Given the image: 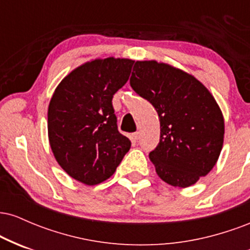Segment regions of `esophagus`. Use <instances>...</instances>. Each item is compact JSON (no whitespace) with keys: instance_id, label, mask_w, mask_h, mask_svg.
Here are the masks:
<instances>
[{"instance_id":"1","label":"esophagus","mask_w":250,"mask_h":250,"mask_svg":"<svg viewBox=\"0 0 250 250\" xmlns=\"http://www.w3.org/2000/svg\"><path fill=\"white\" fill-rule=\"evenodd\" d=\"M140 131H136V133H134V134H131V137H133V140L134 141H137V140L140 139Z\"/></svg>"}]
</instances>
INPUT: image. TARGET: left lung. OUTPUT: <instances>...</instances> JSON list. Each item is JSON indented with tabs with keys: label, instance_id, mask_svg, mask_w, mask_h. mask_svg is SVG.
I'll use <instances>...</instances> for the list:
<instances>
[{
	"label": "left lung",
	"instance_id": "1",
	"mask_svg": "<svg viewBox=\"0 0 250 250\" xmlns=\"http://www.w3.org/2000/svg\"><path fill=\"white\" fill-rule=\"evenodd\" d=\"M130 85L159 114L160 142L149 154L156 174L173 187L195 185L223 146L225 120L214 96L196 77L155 60L135 62Z\"/></svg>",
	"mask_w": 250,
	"mask_h": 250
}]
</instances>
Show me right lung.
Instances as JSON below:
<instances>
[{
  "label": "right lung",
  "instance_id": "add662e5",
  "mask_svg": "<svg viewBox=\"0 0 250 250\" xmlns=\"http://www.w3.org/2000/svg\"><path fill=\"white\" fill-rule=\"evenodd\" d=\"M133 60L95 59L60 82L48 107V137L57 163L87 186L115 173L131 143L117 130L111 100L130 75Z\"/></svg>",
  "mask_w": 250,
  "mask_h": 250
}]
</instances>
